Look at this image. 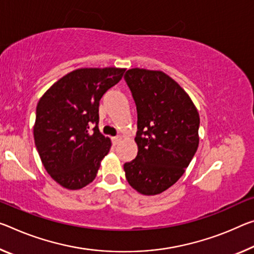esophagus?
I'll list each match as a JSON object with an SVG mask.
<instances>
[{
  "label": "esophagus",
  "mask_w": 254,
  "mask_h": 254,
  "mask_svg": "<svg viewBox=\"0 0 254 254\" xmlns=\"http://www.w3.org/2000/svg\"><path fill=\"white\" fill-rule=\"evenodd\" d=\"M121 136L120 135H118V136H113L112 138V141H113V144H119L120 143V141H121Z\"/></svg>",
  "instance_id": "obj_1"
}]
</instances>
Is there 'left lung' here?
<instances>
[{"label":"left lung","mask_w":254,"mask_h":254,"mask_svg":"<svg viewBox=\"0 0 254 254\" xmlns=\"http://www.w3.org/2000/svg\"><path fill=\"white\" fill-rule=\"evenodd\" d=\"M124 79L138 113V155L124 164L126 178L141 194H159L178 182L198 149L199 113L187 91L163 71L134 67Z\"/></svg>","instance_id":"1"}]
</instances>
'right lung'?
<instances>
[{
	"mask_svg": "<svg viewBox=\"0 0 254 254\" xmlns=\"http://www.w3.org/2000/svg\"><path fill=\"white\" fill-rule=\"evenodd\" d=\"M126 72L121 67H81L62 76L40 97L34 139L40 160L56 183L79 190L95 180L111 139L98 128L103 95ZM91 123L96 127L89 130Z\"/></svg>",
	"mask_w": 254,
	"mask_h": 254,
	"instance_id": "obj_1",
	"label": "right lung"
}]
</instances>
